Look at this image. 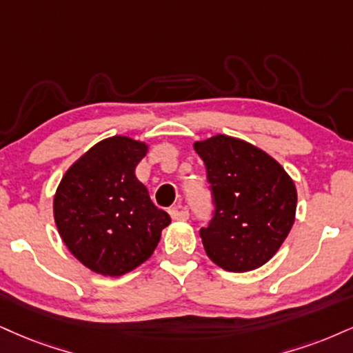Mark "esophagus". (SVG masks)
Wrapping results in <instances>:
<instances>
[{
	"label": "esophagus",
	"mask_w": 353,
	"mask_h": 353,
	"mask_svg": "<svg viewBox=\"0 0 353 353\" xmlns=\"http://www.w3.org/2000/svg\"><path fill=\"white\" fill-rule=\"evenodd\" d=\"M172 220H188L189 219V210L188 209H171L169 210Z\"/></svg>",
	"instance_id": "1"
}]
</instances>
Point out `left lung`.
I'll return each instance as SVG.
<instances>
[{"label": "left lung", "mask_w": 353, "mask_h": 353, "mask_svg": "<svg viewBox=\"0 0 353 353\" xmlns=\"http://www.w3.org/2000/svg\"><path fill=\"white\" fill-rule=\"evenodd\" d=\"M207 169L214 215L201 228L207 256L245 273L273 258L294 223L298 192L278 161L253 144L217 134L194 144Z\"/></svg>", "instance_id": "8db88e82"}]
</instances>
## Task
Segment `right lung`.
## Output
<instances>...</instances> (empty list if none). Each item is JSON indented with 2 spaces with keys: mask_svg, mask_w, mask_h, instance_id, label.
<instances>
[{
  "mask_svg": "<svg viewBox=\"0 0 353 353\" xmlns=\"http://www.w3.org/2000/svg\"><path fill=\"white\" fill-rule=\"evenodd\" d=\"M148 146L126 136L103 139L62 177L54 219L63 243L82 265L121 276L151 256L171 217L151 202L134 169Z\"/></svg>",
  "mask_w": 353,
  "mask_h": 353,
  "instance_id": "right-lung-1",
  "label": "right lung"
}]
</instances>
